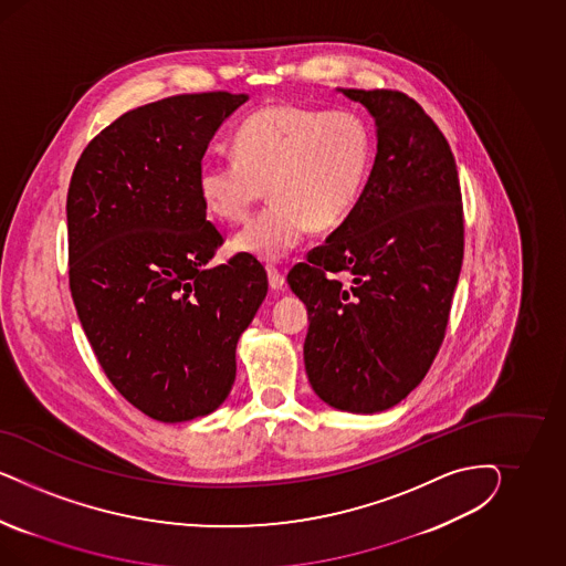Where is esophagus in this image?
Listing matches in <instances>:
<instances>
[{
    "label": "esophagus",
    "instance_id": "obj_1",
    "mask_svg": "<svg viewBox=\"0 0 566 566\" xmlns=\"http://www.w3.org/2000/svg\"><path fill=\"white\" fill-rule=\"evenodd\" d=\"M268 282L272 291H280L284 286V274H280L275 268H268Z\"/></svg>",
    "mask_w": 566,
    "mask_h": 566
}]
</instances>
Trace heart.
<instances>
[{
	"instance_id": "b5f03b06",
	"label": "heart",
	"mask_w": 566,
	"mask_h": 566,
	"mask_svg": "<svg viewBox=\"0 0 566 566\" xmlns=\"http://www.w3.org/2000/svg\"><path fill=\"white\" fill-rule=\"evenodd\" d=\"M234 157L206 159L197 192L207 213L239 223L268 195L272 203L232 239V251L280 261L307 234L329 232L359 206L376 157L369 124L355 112L268 105L242 122Z\"/></svg>"
}]
</instances>
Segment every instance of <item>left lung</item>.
I'll list each match as a JSON object with an SVG mask.
<instances>
[{
	"label": "left lung",
	"instance_id": "obj_1",
	"mask_svg": "<svg viewBox=\"0 0 566 566\" xmlns=\"http://www.w3.org/2000/svg\"><path fill=\"white\" fill-rule=\"evenodd\" d=\"M376 120L377 154L359 206L289 274L308 313V384L338 411L392 409L444 340L463 265L454 155L400 91L338 88Z\"/></svg>",
	"mask_w": 566,
	"mask_h": 566
}]
</instances>
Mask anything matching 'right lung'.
Instances as JSON below:
<instances>
[{
	"mask_svg": "<svg viewBox=\"0 0 566 566\" xmlns=\"http://www.w3.org/2000/svg\"><path fill=\"white\" fill-rule=\"evenodd\" d=\"M249 95H174L126 112L86 145L70 180V291L95 357L133 407L180 423L216 411L237 344L268 294L258 259L209 268L222 234L197 171Z\"/></svg>",
	"mask_w": 566,
	"mask_h": 566,
	"instance_id": "right-lung-1",
	"label": "right lung"
}]
</instances>
